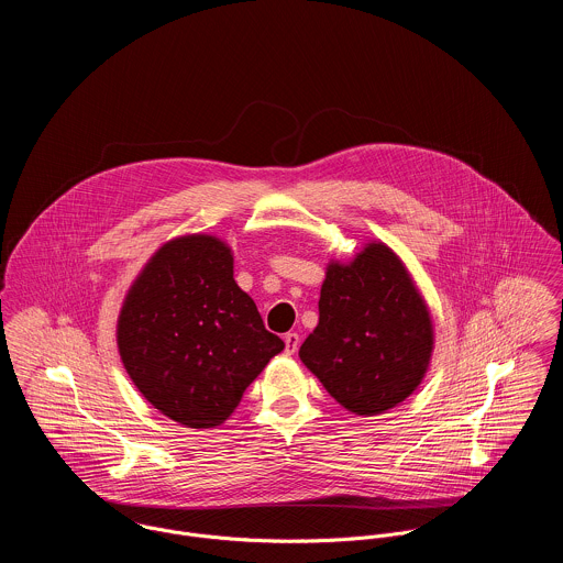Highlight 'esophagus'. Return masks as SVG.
<instances>
[{
    "label": "esophagus",
    "instance_id": "esophagus-1",
    "mask_svg": "<svg viewBox=\"0 0 563 563\" xmlns=\"http://www.w3.org/2000/svg\"><path fill=\"white\" fill-rule=\"evenodd\" d=\"M284 342H286V353H288V355H292V353L299 349L301 338H299V333L290 331V333H286V335H284Z\"/></svg>",
    "mask_w": 563,
    "mask_h": 563
}]
</instances>
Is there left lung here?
<instances>
[{"instance_id":"1","label":"left lung","mask_w":563,"mask_h":563,"mask_svg":"<svg viewBox=\"0 0 563 563\" xmlns=\"http://www.w3.org/2000/svg\"><path fill=\"white\" fill-rule=\"evenodd\" d=\"M319 312L299 357L344 409L377 416L422 384L435 344L431 310L386 242L329 260Z\"/></svg>"}]
</instances>
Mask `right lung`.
<instances>
[{
	"instance_id": "right-lung-1",
	"label": "right lung",
	"mask_w": 563,
	"mask_h": 563,
	"mask_svg": "<svg viewBox=\"0 0 563 563\" xmlns=\"http://www.w3.org/2000/svg\"><path fill=\"white\" fill-rule=\"evenodd\" d=\"M117 346L136 390L190 429L223 424L284 351L234 279L232 246L214 234L156 249L125 292Z\"/></svg>"
}]
</instances>
